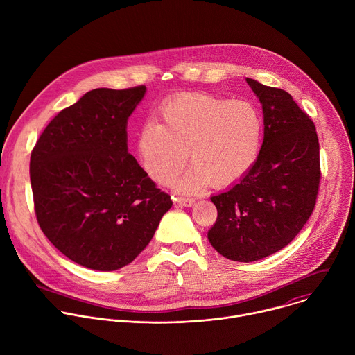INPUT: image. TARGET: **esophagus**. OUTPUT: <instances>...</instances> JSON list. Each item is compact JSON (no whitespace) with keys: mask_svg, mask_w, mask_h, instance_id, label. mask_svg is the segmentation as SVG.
I'll return each mask as SVG.
<instances>
[{"mask_svg":"<svg viewBox=\"0 0 355 355\" xmlns=\"http://www.w3.org/2000/svg\"><path fill=\"white\" fill-rule=\"evenodd\" d=\"M175 200L180 207H192L195 204V199L189 196H178Z\"/></svg>","mask_w":355,"mask_h":355,"instance_id":"obj_1","label":"esophagus"}]
</instances>
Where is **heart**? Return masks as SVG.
Returning a JSON list of instances; mask_svg holds the SVG:
<instances>
[{
	"label": "heart",
	"mask_w": 355,
	"mask_h": 355,
	"mask_svg": "<svg viewBox=\"0 0 355 355\" xmlns=\"http://www.w3.org/2000/svg\"><path fill=\"white\" fill-rule=\"evenodd\" d=\"M162 125L147 122L137 150L146 173L162 185L171 184L187 164L192 168L177 187L195 191L240 180L256 163L263 137L259 110L247 101H226L209 94H181L163 105Z\"/></svg>",
	"instance_id": "heart-1"
}]
</instances>
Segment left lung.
<instances>
[{
  "label": "left lung",
  "mask_w": 355,
  "mask_h": 355,
  "mask_svg": "<svg viewBox=\"0 0 355 355\" xmlns=\"http://www.w3.org/2000/svg\"><path fill=\"white\" fill-rule=\"evenodd\" d=\"M247 83L263 104V146L248 173L211 198L218 219L208 232L219 254L240 263L268 257L293 240L313 212L322 178L312 118L286 91Z\"/></svg>",
  "instance_id": "left-lung-1"
}]
</instances>
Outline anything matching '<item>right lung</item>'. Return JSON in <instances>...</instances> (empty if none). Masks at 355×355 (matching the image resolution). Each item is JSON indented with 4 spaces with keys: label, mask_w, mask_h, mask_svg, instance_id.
<instances>
[{
    "label": "right lung",
    "mask_w": 355,
    "mask_h": 355,
    "mask_svg": "<svg viewBox=\"0 0 355 355\" xmlns=\"http://www.w3.org/2000/svg\"><path fill=\"white\" fill-rule=\"evenodd\" d=\"M146 92L95 88L62 110L31 153L37 223L71 261L98 271L132 263L173 200L128 153V118Z\"/></svg>",
    "instance_id": "add662e5"
}]
</instances>
